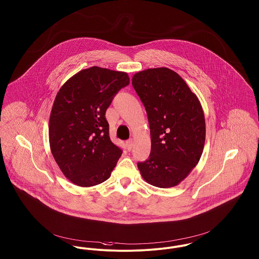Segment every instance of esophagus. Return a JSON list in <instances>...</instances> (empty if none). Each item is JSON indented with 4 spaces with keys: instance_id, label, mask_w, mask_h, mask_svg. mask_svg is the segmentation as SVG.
I'll return each mask as SVG.
<instances>
[{
    "instance_id": "34e87169",
    "label": "esophagus",
    "mask_w": 259,
    "mask_h": 259,
    "mask_svg": "<svg viewBox=\"0 0 259 259\" xmlns=\"http://www.w3.org/2000/svg\"><path fill=\"white\" fill-rule=\"evenodd\" d=\"M125 145H126V148H127L128 151L132 150V148H133V146H134V140H133V139L127 140V141L125 142Z\"/></svg>"
}]
</instances>
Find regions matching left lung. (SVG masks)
Wrapping results in <instances>:
<instances>
[{
    "instance_id": "1",
    "label": "left lung",
    "mask_w": 259,
    "mask_h": 259,
    "mask_svg": "<svg viewBox=\"0 0 259 259\" xmlns=\"http://www.w3.org/2000/svg\"><path fill=\"white\" fill-rule=\"evenodd\" d=\"M144 105L151 152L138 162L142 178L157 188H172L197 165L205 142V120L198 98L185 80L167 68L148 69L133 76Z\"/></svg>"
}]
</instances>
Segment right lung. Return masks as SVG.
Instances as JSON below:
<instances>
[{
	"instance_id": "right-lung-1",
	"label": "right lung",
	"mask_w": 259,
	"mask_h": 259,
	"mask_svg": "<svg viewBox=\"0 0 259 259\" xmlns=\"http://www.w3.org/2000/svg\"><path fill=\"white\" fill-rule=\"evenodd\" d=\"M130 84L126 72L91 67L61 87L49 121L55 161L69 181L92 187L108 180L122 150L109 137L105 114L115 95Z\"/></svg>"
}]
</instances>
